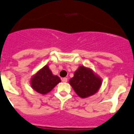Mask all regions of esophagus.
I'll return each mask as SVG.
<instances>
[{
    "instance_id": "34e87169",
    "label": "esophagus",
    "mask_w": 134,
    "mask_h": 134,
    "mask_svg": "<svg viewBox=\"0 0 134 134\" xmlns=\"http://www.w3.org/2000/svg\"><path fill=\"white\" fill-rule=\"evenodd\" d=\"M67 81H68V79L66 78V77H64V78H62V82H66Z\"/></svg>"
}]
</instances>
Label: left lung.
Segmentation results:
<instances>
[{
    "instance_id": "left-lung-1",
    "label": "left lung",
    "mask_w": 134,
    "mask_h": 134,
    "mask_svg": "<svg viewBox=\"0 0 134 134\" xmlns=\"http://www.w3.org/2000/svg\"><path fill=\"white\" fill-rule=\"evenodd\" d=\"M69 84L80 97L85 98L98 92L102 80L91 68L80 66L74 72V76L70 79Z\"/></svg>"
}]
</instances>
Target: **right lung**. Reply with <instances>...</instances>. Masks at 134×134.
Instances as JSON below:
<instances>
[{
  "label": "right lung",
  "instance_id": "add662e5",
  "mask_svg": "<svg viewBox=\"0 0 134 134\" xmlns=\"http://www.w3.org/2000/svg\"><path fill=\"white\" fill-rule=\"evenodd\" d=\"M60 82L59 77L53 75L49 66L46 65L33 75L30 84L33 90L44 95L51 92Z\"/></svg>",
  "mask_w": 134,
  "mask_h": 134
}]
</instances>
